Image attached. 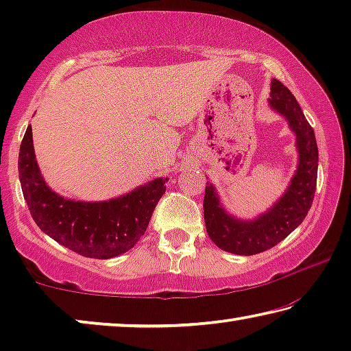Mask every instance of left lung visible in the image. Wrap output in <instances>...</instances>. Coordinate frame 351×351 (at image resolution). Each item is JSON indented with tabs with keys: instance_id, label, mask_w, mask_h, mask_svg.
I'll list each match as a JSON object with an SVG mask.
<instances>
[{
	"instance_id": "8db88e82",
	"label": "left lung",
	"mask_w": 351,
	"mask_h": 351,
	"mask_svg": "<svg viewBox=\"0 0 351 351\" xmlns=\"http://www.w3.org/2000/svg\"><path fill=\"white\" fill-rule=\"evenodd\" d=\"M269 105L278 114L287 117L291 130L295 133L299 164L283 197L268 212L251 221L229 215L219 204L215 187L207 184L203 203L207 234L219 249L232 254H260L287 239L304 221L316 192L319 161L316 136L300 105L277 79L271 82Z\"/></svg>"
}]
</instances>
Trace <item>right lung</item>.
Returning a JSON list of instances; mask_svg holds the SVG:
<instances>
[{
  "label": "right lung",
  "instance_id": "add662e5",
  "mask_svg": "<svg viewBox=\"0 0 351 351\" xmlns=\"http://www.w3.org/2000/svg\"><path fill=\"white\" fill-rule=\"evenodd\" d=\"M19 171L23 195L38 228L71 251L99 260L117 257L139 241L169 181L158 178L99 203L66 199L52 192L40 173L31 127L21 141Z\"/></svg>",
  "mask_w": 351,
  "mask_h": 351
}]
</instances>
